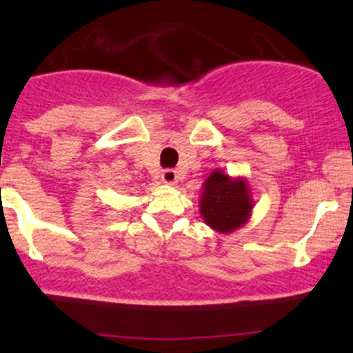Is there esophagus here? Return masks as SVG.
Segmentation results:
<instances>
[{"label":"esophagus","instance_id":"34e87169","mask_svg":"<svg viewBox=\"0 0 353 353\" xmlns=\"http://www.w3.org/2000/svg\"><path fill=\"white\" fill-rule=\"evenodd\" d=\"M161 181H163L164 184L174 185L177 182L176 171H174V169H165V171H163V174H161Z\"/></svg>","mask_w":353,"mask_h":353}]
</instances>
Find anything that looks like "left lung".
<instances>
[{"instance_id":"left-lung-1","label":"left lung","mask_w":353,"mask_h":353,"mask_svg":"<svg viewBox=\"0 0 353 353\" xmlns=\"http://www.w3.org/2000/svg\"><path fill=\"white\" fill-rule=\"evenodd\" d=\"M254 201L247 177H232L214 169L202 184L199 197L201 217L216 232L229 234L247 224Z\"/></svg>"}]
</instances>
